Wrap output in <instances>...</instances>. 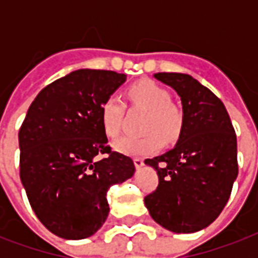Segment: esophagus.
I'll return each mask as SVG.
<instances>
[{"label": "esophagus", "instance_id": "obj_1", "mask_svg": "<svg viewBox=\"0 0 258 258\" xmlns=\"http://www.w3.org/2000/svg\"><path fill=\"white\" fill-rule=\"evenodd\" d=\"M134 165H135L137 169H142V167L145 166V162H143L142 158H135V159H134Z\"/></svg>", "mask_w": 258, "mask_h": 258}]
</instances>
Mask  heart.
<instances>
[{
  "label": "heart",
  "instance_id": "1",
  "mask_svg": "<svg viewBox=\"0 0 258 258\" xmlns=\"http://www.w3.org/2000/svg\"><path fill=\"white\" fill-rule=\"evenodd\" d=\"M128 97L133 104L147 109L145 120V137H121L113 142V150L128 157H147L159 151L166 142L178 139L183 125V116L175 105L171 104L169 92L151 80H141L128 88ZM124 103L111 95L101 104L100 120L107 137H116L124 115Z\"/></svg>",
  "mask_w": 258,
  "mask_h": 258
}]
</instances>
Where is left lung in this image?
Masks as SVG:
<instances>
[{
	"label": "left lung",
	"mask_w": 258,
	"mask_h": 258,
	"mask_svg": "<svg viewBox=\"0 0 258 258\" xmlns=\"http://www.w3.org/2000/svg\"><path fill=\"white\" fill-rule=\"evenodd\" d=\"M154 78L180 97L183 125L170 151L145 161L159 176L145 205L169 232H200L220 216L232 192L238 174L236 133L224 103L192 76L163 72Z\"/></svg>",
	"instance_id": "1"
}]
</instances>
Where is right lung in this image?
Here are the masks:
<instances>
[{
    "label": "right lung",
    "mask_w": 258,
    "mask_h": 258,
    "mask_svg": "<svg viewBox=\"0 0 258 258\" xmlns=\"http://www.w3.org/2000/svg\"><path fill=\"white\" fill-rule=\"evenodd\" d=\"M125 79L74 71L38 93L20 128L22 186L40 222L64 240L93 236L109 213L108 188L135 172L131 158L111 153L100 120L101 104ZM99 153L109 157L99 161Z\"/></svg>",
    "instance_id": "obj_1"
}]
</instances>
